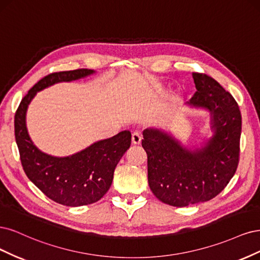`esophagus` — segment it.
Listing matches in <instances>:
<instances>
[{"instance_id":"1","label":"esophagus","mask_w":260,"mask_h":260,"mask_svg":"<svg viewBox=\"0 0 260 260\" xmlns=\"http://www.w3.org/2000/svg\"><path fill=\"white\" fill-rule=\"evenodd\" d=\"M132 142L134 145H139L141 142V134L138 132L133 133L132 135Z\"/></svg>"}]
</instances>
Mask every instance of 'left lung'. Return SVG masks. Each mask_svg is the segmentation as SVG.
Wrapping results in <instances>:
<instances>
[{
	"instance_id": "obj_1",
	"label": "left lung",
	"mask_w": 260,
	"mask_h": 260,
	"mask_svg": "<svg viewBox=\"0 0 260 260\" xmlns=\"http://www.w3.org/2000/svg\"><path fill=\"white\" fill-rule=\"evenodd\" d=\"M197 91L187 104L211 112L213 135L194 150L166 132L147 128L142 148L148 155V182L161 202L176 207L212 200L224 189L239 164L242 116L229 91L205 73L193 72Z\"/></svg>"
}]
</instances>
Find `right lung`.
<instances>
[{
  "label": "right lung",
  "mask_w": 260,
  "mask_h": 260,
  "mask_svg": "<svg viewBox=\"0 0 260 260\" xmlns=\"http://www.w3.org/2000/svg\"><path fill=\"white\" fill-rule=\"evenodd\" d=\"M95 71L77 69L46 75L24 96L15 114V138L22 169L28 178L51 200L66 206L95 203L110 189L115 166L131 146L129 131L94 142L69 156L48 155L33 145L26 126V113L38 91L59 82L85 78Z\"/></svg>",
  "instance_id": "obj_1"
}]
</instances>
